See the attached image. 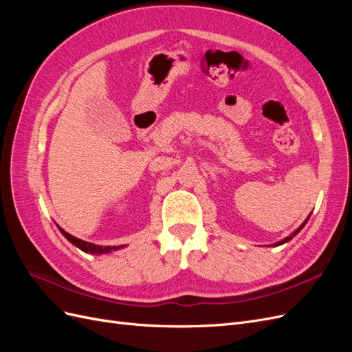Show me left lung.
I'll return each instance as SVG.
<instances>
[{"label": "left lung", "mask_w": 352, "mask_h": 352, "mask_svg": "<svg viewBox=\"0 0 352 352\" xmlns=\"http://www.w3.org/2000/svg\"><path fill=\"white\" fill-rule=\"evenodd\" d=\"M310 216H311V214H310ZM310 216H308V217L305 219V221L302 223V225H301L300 228H298V229H296V230H295L294 233H291V235H289V236H286V238H285V239H282L280 242H278V243H274V247H278V245H282V243H285V242H289V241H291V239H292V238H294V236L296 235V233H298V232H300V230H301V229H302V228L305 226V223L308 221V219H310Z\"/></svg>", "instance_id": "left-lung-1"}]
</instances>
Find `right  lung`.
<instances>
[{"label":"right lung","mask_w":352,"mask_h":352,"mask_svg":"<svg viewBox=\"0 0 352 352\" xmlns=\"http://www.w3.org/2000/svg\"><path fill=\"white\" fill-rule=\"evenodd\" d=\"M60 232L63 233V235L66 236V239L69 242H72L73 245H76V247L79 250H82L83 252H91V254H105V252H110V251H116V250H120L123 248V245H119V247H102V245H95V243H91V242H87V241H82L79 238H74L72 236L70 233H67L65 229H61L58 226Z\"/></svg>","instance_id":"obj_1"}]
</instances>
